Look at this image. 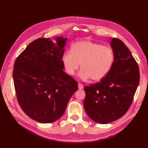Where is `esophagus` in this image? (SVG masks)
Instances as JSON below:
<instances>
[{
	"label": "esophagus",
	"instance_id": "34e87169",
	"mask_svg": "<svg viewBox=\"0 0 148 148\" xmlns=\"http://www.w3.org/2000/svg\"><path fill=\"white\" fill-rule=\"evenodd\" d=\"M83 88V84H81V83H79V84H78V89H82Z\"/></svg>",
	"mask_w": 148,
	"mask_h": 148
}]
</instances>
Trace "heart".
<instances>
[{
	"label": "heart",
	"mask_w": 148,
	"mask_h": 148,
	"mask_svg": "<svg viewBox=\"0 0 148 148\" xmlns=\"http://www.w3.org/2000/svg\"><path fill=\"white\" fill-rule=\"evenodd\" d=\"M114 60V52L111 48L88 40L74 43L71 51H65L62 56L67 74L73 75L81 64L80 78L83 79L91 78L94 82L101 81L106 77Z\"/></svg>",
	"instance_id": "heart-1"
}]
</instances>
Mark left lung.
I'll return each instance as SVG.
<instances>
[{
    "label": "left lung",
    "instance_id": "8db88e82",
    "mask_svg": "<svg viewBox=\"0 0 148 148\" xmlns=\"http://www.w3.org/2000/svg\"><path fill=\"white\" fill-rule=\"evenodd\" d=\"M110 44L115 55L110 72L100 82L84 88V110L101 124L114 122L127 113L140 82L139 67L128 48L117 38H112Z\"/></svg>",
    "mask_w": 148,
    "mask_h": 148
}]
</instances>
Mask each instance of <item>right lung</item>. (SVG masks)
<instances>
[{
    "mask_svg": "<svg viewBox=\"0 0 148 148\" xmlns=\"http://www.w3.org/2000/svg\"><path fill=\"white\" fill-rule=\"evenodd\" d=\"M67 38H39L16 58L13 78L17 101L24 112L47 123L60 118L78 83L66 74L62 62Z\"/></svg>",
    "mask_w": 148,
    "mask_h": 148,
    "instance_id": "add662e5",
    "label": "right lung"
}]
</instances>
